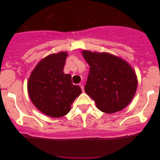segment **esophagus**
Instances as JSON below:
<instances>
[{"instance_id": "obj_1", "label": "esophagus", "mask_w": 160, "mask_h": 160, "mask_svg": "<svg viewBox=\"0 0 160 160\" xmlns=\"http://www.w3.org/2000/svg\"><path fill=\"white\" fill-rule=\"evenodd\" d=\"M79 86H80V88H81L82 91L83 92V91H84V86H83V83H82V82H80V83H79Z\"/></svg>"}]
</instances>
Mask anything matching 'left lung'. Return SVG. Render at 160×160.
<instances>
[{
    "label": "left lung",
    "mask_w": 160,
    "mask_h": 160,
    "mask_svg": "<svg viewBox=\"0 0 160 160\" xmlns=\"http://www.w3.org/2000/svg\"><path fill=\"white\" fill-rule=\"evenodd\" d=\"M82 56L89 65L84 89L97 108L108 113L126 108L133 98L138 85L131 66L109 53L84 50Z\"/></svg>",
    "instance_id": "8db88e82"
}]
</instances>
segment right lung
Segmentation results:
<instances>
[{
    "instance_id": "1",
    "label": "right lung",
    "mask_w": 160,
    "mask_h": 160,
    "mask_svg": "<svg viewBox=\"0 0 160 160\" xmlns=\"http://www.w3.org/2000/svg\"><path fill=\"white\" fill-rule=\"evenodd\" d=\"M67 52L49 55L32 71L28 91L33 104L51 117H61L70 111L75 98L82 92L71 81V75L64 74Z\"/></svg>"
}]
</instances>
